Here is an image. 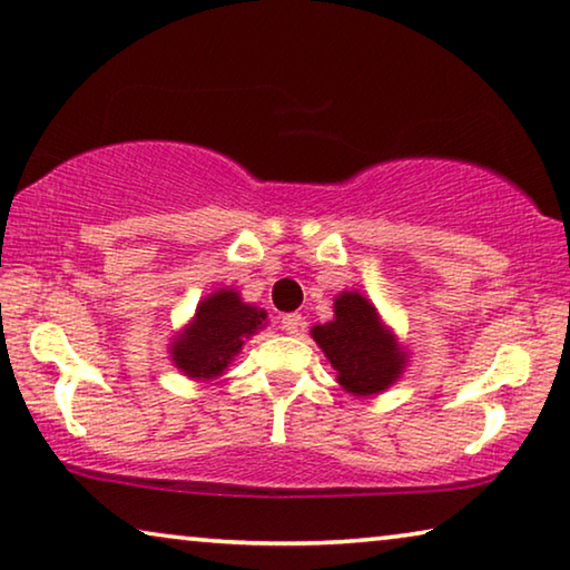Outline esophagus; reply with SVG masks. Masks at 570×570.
I'll return each instance as SVG.
<instances>
[{"label":"esophagus","instance_id":"esophagus-1","mask_svg":"<svg viewBox=\"0 0 570 570\" xmlns=\"http://www.w3.org/2000/svg\"><path fill=\"white\" fill-rule=\"evenodd\" d=\"M302 327H304L302 314H284V317H282V330L286 334H299Z\"/></svg>","mask_w":570,"mask_h":570}]
</instances>
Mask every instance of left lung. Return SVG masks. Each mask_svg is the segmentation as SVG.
<instances>
[{
	"label": "left lung",
	"mask_w": 570,
	"mask_h": 570,
	"mask_svg": "<svg viewBox=\"0 0 570 570\" xmlns=\"http://www.w3.org/2000/svg\"><path fill=\"white\" fill-rule=\"evenodd\" d=\"M312 340L337 370L342 391L357 399L387 391L409 367V350L399 342V334L357 288L334 296V317L314 324Z\"/></svg>",
	"instance_id": "1"
}]
</instances>
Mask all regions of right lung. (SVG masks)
I'll list each match as a JSON object with an SVG mask.
<instances>
[{
	"mask_svg": "<svg viewBox=\"0 0 570 570\" xmlns=\"http://www.w3.org/2000/svg\"><path fill=\"white\" fill-rule=\"evenodd\" d=\"M266 309L240 299L233 286L200 299L189 322L169 342V360L189 381H215L240 355L246 340L266 327Z\"/></svg>",
	"mask_w": 570,
	"mask_h": 570,
	"instance_id": "obj_1",
	"label": "right lung"
}]
</instances>
